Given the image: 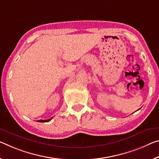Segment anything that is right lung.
<instances>
[{
    "label": "right lung",
    "mask_w": 159,
    "mask_h": 159,
    "mask_svg": "<svg viewBox=\"0 0 159 159\" xmlns=\"http://www.w3.org/2000/svg\"><path fill=\"white\" fill-rule=\"evenodd\" d=\"M52 119V118H50V119H49V120H38L37 121V122H49V121H50Z\"/></svg>",
    "instance_id": "right-lung-1"
}]
</instances>
